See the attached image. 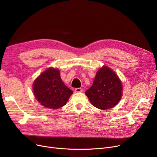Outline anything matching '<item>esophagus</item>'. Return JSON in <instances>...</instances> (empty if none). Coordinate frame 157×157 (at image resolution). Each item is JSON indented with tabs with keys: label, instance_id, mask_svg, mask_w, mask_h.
I'll return each instance as SVG.
<instances>
[{
	"label": "esophagus",
	"instance_id": "obj_1",
	"mask_svg": "<svg viewBox=\"0 0 157 157\" xmlns=\"http://www.w3.org/2000/svg\"><path fill=\"white\" fill-rule=\"evenodd\" d=\"M74 91H75L76 92L79 93V92H82V91H83V90H82V88H76L75 90H74Z\"/></svg>",
	"mask_w": 157,
	"mask_h": 157
}]
</instances>
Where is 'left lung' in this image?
Instances as JSON below:
<instances>
[{
	"mask_svg": "<svg viewBox=\"0 0 157 157\" xmlns=\"http://www.w3.org/2000/svg\"><path fill=\"white\" fill-rule=\"evenodd\" d=\"M122 84L117 74L103 66L96 74L92 86L85 94L95 108L102 110L114 108L122 96Z\"/></svg>",
	"mask_w": 157,
	"mask_h": 157,
	"instance_id": "left-lung-1",
	"label": "left lung"
}]
</instances>
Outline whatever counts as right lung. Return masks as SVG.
<instances>
[{"instance_id":"1","label":"right lung","mask_w":157,"mask_h":157,"mask_svg":"<svg viewBox=\"0 0 157 157\" xmlns=\"http://www.w3.org/2000/svg\"><path fill=\"white\" fill-rule=\"evenodd\" d=\"M33 91L41 105L53 109L65 105L73 93L63 83L59 70L52 67L46 69L36 79Z\"/></svg>"}]
</instances>
